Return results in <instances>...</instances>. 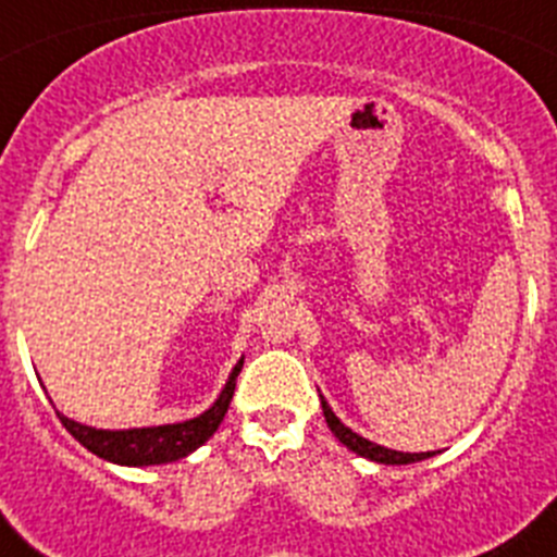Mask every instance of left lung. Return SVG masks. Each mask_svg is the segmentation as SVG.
Listing matches in <instances>:
<instances>
[{"label":"left lung","instance_id":"obj_1","mask_svg":"<svg viewBox=\"0 0 557 557\" xmlns=\"http://www.w3.org/2000/svg\"><path fill=\"white\" fill-rule=\"evenodd\" d=\"M321 405H323V416H326V424L329 430L334 432V437H337L343 446H348L351 451H357L359 457H368V460L373 462H385V466H407V462H418L432 457V451H421V455H418V451H396V449H385V446H379V444H371L368 437L348 430V426L334 416L332 407H329L326 401H321Z\"/></svg>","mask_w":557,"mask_h":557}]
</instances>
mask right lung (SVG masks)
I'll return each mask as SVG.
<instances>
[{
    "label": "right lung",
    "instance_id": "add662e5",
    "mask_svg": "<svg viewBox=\"0 0 557 557\" xmlns=\"http://www.w3.org/2000/svg\"><path fill=\"white\" fill-rule=\"evenodd\" d=\"M239 371H243V359L231 371L218 401L203 416L181 421V424L145 426V430H95V426L77 424V421L63 416V412H58V418L72 432L75 441H81L88 451H95L102 460L120 462V466H161V462H172L191 455V451L203 446L218 432L220 421L228 412L231 398H234Z\"/></svg>",
    "mask_w": 557,
    "mask_h": 557
}]
</instances>
